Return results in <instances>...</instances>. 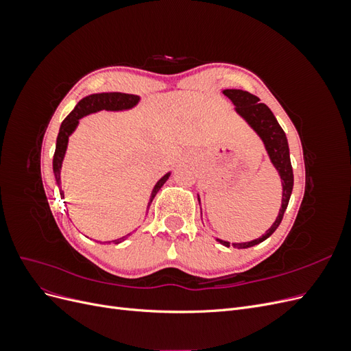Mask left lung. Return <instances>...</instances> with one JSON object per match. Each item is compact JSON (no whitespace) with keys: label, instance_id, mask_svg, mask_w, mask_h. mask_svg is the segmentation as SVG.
<instances>
[{"label":"left lung","instance_id":"obj_1","mask_svg":"<svg viewBox=\"0 0 351 351\" xmlns=\"http://www.w3.org/2000/svg\"><path fill=\"white\" fill-rule=\"evenodd\" d=\"M224 95L236 105V111L253 127L254 132L261 136V139L263 141L265 147H267V151L269 154L271 161L275 165V168L278 169L282 180V205L280 209V214L277 219H275L272 227L265 232L262 237L256 240L249 241V243L234 244V246L239 249H247L254 246V244H259L263 240H267L281 224L284 212L287 209V205H289L291 190H293V182H294L293 167L290 161V151H289V143H287L285 133L267 105L261 104L258 97H254V95L246 90L226 89ZM218 241L227 247L230 246L228 241H222V240H218Z\"/></svg>","mask_w":351,"mask_h":351}]
</instances>
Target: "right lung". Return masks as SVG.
<instances>
[{
    "instance_id": "add662e5",
    "label": "right lung",
    "mask_w": 351,
    "mask_h": 351,
    "mask_svg": "<svg viewBox=\"0 0 351 351\" xmlns=\"http://www.w3.org/2000/svg\"><path fill=\"white\" fill-rule=\"evenodd\" d=\"M139 101V97L136 95H130V93H120V92H110V93H95L90 95V97L83 98L67 117L66 120L62 121L61 127H60V133L57 137V146H56V152H54V159H52V168H54V176L57 183L60 186V169H61V164H62V158H64L66 149H67V143H69V136L73 133V130L76 129V125L79 123V119L82 117L88 115L90 112H97L101 110H108V111H119V110H127L132 108L133 105L137 104ZM169 177V174H165L159 182L155 184L154 190H152V196H151V202L155 197V195L158 193V190L164 186V183L167 182ZM149 202V206H151ZM125 240V237L114 240L112 243H120ZM111 243V241H110Z\"/></svg>"
}]
</instances>
